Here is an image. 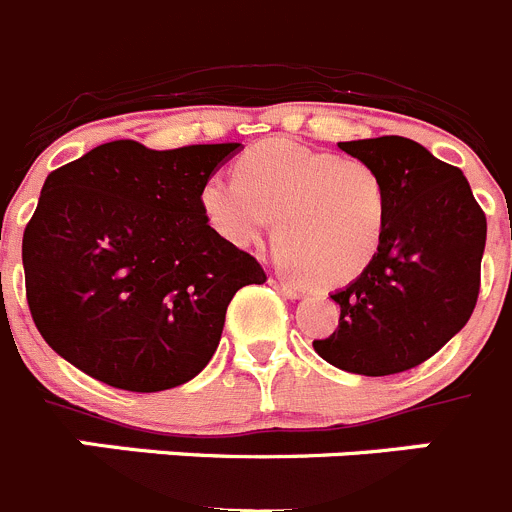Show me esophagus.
I'll list each match as a JSON object with an SVG mask.
<instances>
[{"label":"esophagus","instance_id":"esophagus-1","mask_svg":"<svg viewBox=\"0 0 512 512\" xmlns=\"http://www.w3.org/2000/svg\"><path fill=\"white\" fill-rule=\"evenodd\" d=\"M269 284L276 289V292H281V294H284V297H289V299L302 297V289H297V287H294V284H289V281H284V279H276V276H271Z\"/></svg>","mask_w":512,"mask_h":512}]
</instances>
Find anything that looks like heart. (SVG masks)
I'll return each instance as SVG.
<instances>
[{"instance_id":"heart-1","label":"heart","mask_w":512,"mask_h":512,"mask_svg":"<svg viewBox=\"0 0 512 512\" xmlns=\"http://www.w3.org/2000/svg\"><path fill=\"white\" fill-rule=\"evenodd\" d=\"M203 208L238 248L256 246L276 218L281 261L312 284L335 287L381 251L391 198L373 164L276 139L243 154L238 180H208Z\"/></svg>"}]
</instances>
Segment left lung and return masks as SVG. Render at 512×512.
Wrapping results in <instances>:
<instances>
[{
	"mask_svg": "<svg viewBox=\"0 0 512 512\" xmlns=\"http://www.w3.org/2000/svg\"><path fill=\"white\" fill-rule=\"evenodd\" d=\"M386 180L388 228L368 269L332 294L340 325L314 350L358 375L429 360L467 325L480 294L487 220L462 170L406 137L340 142Z\"/></svg>",
	"mask_w": 512,
	"mask_h": 512,
	"instance_id": "8db88e82",
	"label": "left lung"
}]
</instances>
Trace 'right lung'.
Masks as SVG:
<instances>
[{"label":"right lung","instance_id":"obj_1","mask_svg":"<svg viewBox=\"0 0 512 512\" xmlns=\"http://www.w3.org/2000/svg\"><path fill=\"white\" fill-rule=\"evenodd\" d=\"M241 144H101L53 170L22 236L32 320L106 386L187 383L213 358L225 309L264 284L251 253L210 228L203 187Z\"/></svg>","mask_w":512,"mask_h":512}]
</instances>
